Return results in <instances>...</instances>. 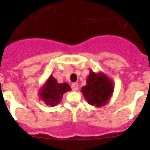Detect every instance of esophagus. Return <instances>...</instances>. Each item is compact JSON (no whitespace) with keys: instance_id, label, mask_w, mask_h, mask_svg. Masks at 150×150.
<instances>
[{"instance_id":"1","label":"esophagus","mask_w":150,"mask_h":150,"mask_svg":"<svg viewBox=\"0 0 150 150\" xmlns=\"http://www.w3.org/2000/svg\"><path fill=\"white\" fill-rule=\"evenodd\" d=\"M78 88H79V85L77 83H74L72 84V88L74 91H77Z\"/></svg>"}]
</instances>
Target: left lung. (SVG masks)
Segmentation results:
<instances>
[{
	"mask_svg": "<svg viewBox=\"0 0 150 150\" xmlns=\"http://www.w3.org/2000/svg\"><path fill=\"white\" fill-rule=\"evenodd\" d=\"M114 91L112 79L103 72L90 71L86 79V85L81 88V92L88 104L96 107L107 104Z\"/></svg>",
	"mask_w": 150,
	"mask_h": 150,
	"instance_id": "1",
	"label": "left lung"
}]
</instances>
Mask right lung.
I'll list each match as a JSON object with an SVG mask.
<instances>
[{
	"mask_svg": "<svg viewBox=\"0 0 150 150\" xmlns=\"http://www.w3.org/2000/svg\"><path fill=\"white\" fill-rule=\"evenodd\" d=\"M71 90L68 83H58L57 79L50 75L39 90L38 95L41 100L46 105L55 107L60 104L64 94Z\"/></svg>",
	"mask_w": 150,
	"mask_h": 150,
	"instance_id": "add662e5",
	"label": "right lung"
}]
</instances>
